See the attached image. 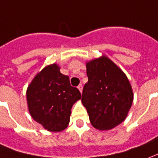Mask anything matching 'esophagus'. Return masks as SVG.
Listing matches in <instances>:
<instances>
[{"label":"esophagus","mask_w":158,"mask_h":158,"mask_svg":"<svg viewBox=\"0 0 158 158\" xmlns=\"http://www.w3.org/2000/svg\"><path fill=\"white\" fill-rule=\"evenodd\" d=\"M78 89H79V91H80V92H82V90H83V85H82V84H79V86H78Z\"/></svg>","instance_id":"obj_1"}]
</instances>
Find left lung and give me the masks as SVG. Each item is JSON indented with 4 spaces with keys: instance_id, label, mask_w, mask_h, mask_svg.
I'll list each match as a JSON object with an SVG mask.
<instances>
[{
    "instance_id": "1",
    "label": "left lung",
    "mask_w": 158,
    "mask_h": 158,
    "mask_svg": "<svg viewBox=\"0 0 158 158\" xmlns=\"http://www.w3.org/2000/svg\"><path fill=\"white\" fill-rule=\"evenodd\" d=\"M86 73L81 100L90 123L102 131L114 128L125 120L133 103L128 79L106 56L87 62Z\"/></svg>"
}]
</instances>
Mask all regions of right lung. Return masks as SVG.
<instances>
[{
	"label": "right lung",
	"instance_id": "add662e5",
	"mask_svg": "<svg viewBox=\"0 0 158 158\" xmlns=\"http://www.w3.org/2000/svg\"><path fill=\"white\" fill-rule=\"evenodd\" d=\"M31 117L50 132H60L68 127L73 104L81 98L69 77L56 65H49L37 74L26 92Z\"/></svg>",
	"mask_w": 158,
	"mask_h": 158
}]
</instances>
